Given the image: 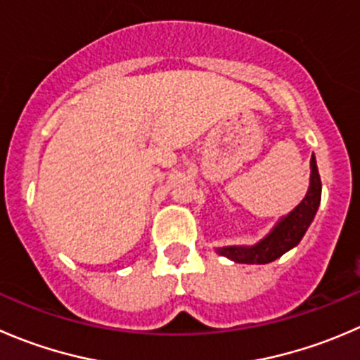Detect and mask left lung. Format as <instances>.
I'll use <instances>...</instances> for the list:
<instances>
[{
    "label": "left lung",
    "mask_w": 360,
    "mask_h": 360,
    "mask_svg": "<svg viewBox=\"0 0 360 360\" xmlns=\"http://www.w3.org/2000/svg\"><path fill=\"white\" fill-rule=\"evenodd\" d=\"M320 198H322V181H320L315 155H311V183H309V190L304 200L290 214L285 216L274 226L273 232L258 244L251 248H219L218 253L237 262V264H269V262L276 260L301 243L302 236L315 218Z\"/></svg>",
    "instance_id": "obj_1"
}]
</instances>
